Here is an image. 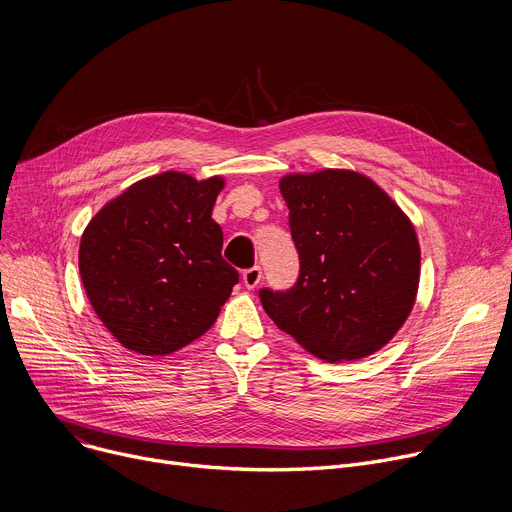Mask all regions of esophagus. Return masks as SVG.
<instances>
[{"label": "esophagus", "instance_id": "obj_1", "mask_svg": "<svg viewBox=\"0 0 512 512\" xmlns=\"http://www.w3.org/2000/svg\"><path fill=\"white\" fill-rule=\"evenodd\" d=\"M261 277H263V271H261L259 265H255V267L243 271V283H245V287H249V289L257 287L259 281H261Z\"/></svg>", "mask_w": 512, "mask_h": 512}]
</instances>
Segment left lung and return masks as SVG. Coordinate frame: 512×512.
I'll use <instances>...</instances> for the list:
<instances>
[{"label": "left lung", "instance_id": "left-lung-1", "mask_svg": "<svg viewBox=\"0 0 512 512\" xmlns=\"http://www.w3.org/2000/svg\"><path fill=\"white\" fill-rule=\"evenodd\" d=\"M300 255L298 281L259 289L267 316L324 360L383 348L407 320L419 283L409 218L369 178L348 170L279 182Z\"/></svg>", "mask_w": 512, "mask_h": 512}]
</instances>
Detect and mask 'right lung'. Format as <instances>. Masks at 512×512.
Returning <instances> with one entry per match:
<instances>
[{"label":"right lung","instance_id":"right-lung-1","mask_svg":"<svg viewBox=\"0 0 512 512\" xmlns=\"http://www.w3.org/2000/svg\"><path fill=\"white\" fill-rule=\"evenodd\" d=\"M223 178L164 172L105 204L83 233L79 269L93 310L129 350L170 354L221 314L239 271L212 206Z\"/></svg>","mask_w":512,"mask_h":512}]
</instances>
